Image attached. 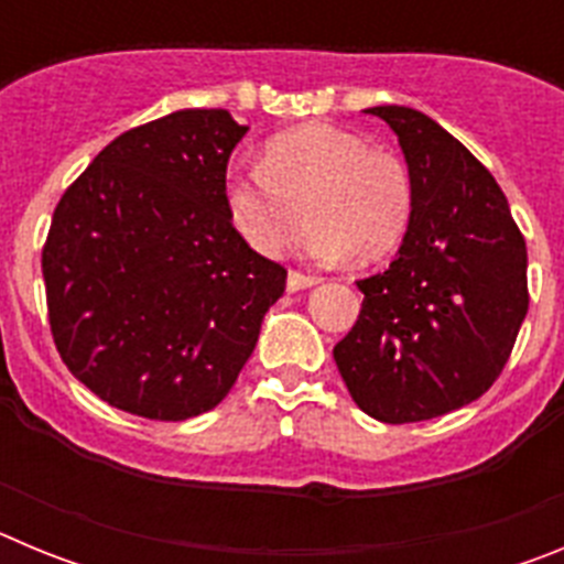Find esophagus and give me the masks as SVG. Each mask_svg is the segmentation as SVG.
Wrapping results in <instances>:
<instances>
[{"mask_svg":"<svg viewBox=\"0 0 564 564\" xmlns=\"http://www.w3.org/2000/svg\"><path fill=\"white\" fill-rule=\"evenodd\" d=\"M318 276H311V273L302 271H291L288 273V291H305V288L316 285Z\"/></svg>","mask_w":564,"mask_h":564,"instance_id":"1","label":"esophagus"}]
</instances>
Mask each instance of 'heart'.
Wrapping results in <instances>:
<instances>
[{
  "mask_svg": "<svg viewBox=\"0 0 564 564\" xmlns=\"http://www.w3.org/2000/svg\"><path fill=\"white\" fill-rule=\"evenodd\" d=\"M223 203L234 231L262 257H279L311 223L302 251L316 262H376L410 231L415 183L395 152L367 147L361 134L307 123L276 134L259 169L231 166Z\"/></svg>",
  "mask_w": 564,
  "mask_h": 564,
  "instance_id": "1",
  "label": "heart"
}]
</instances>
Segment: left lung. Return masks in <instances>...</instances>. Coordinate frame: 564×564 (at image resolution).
Wrapping results in <instances>:
<instances>
[{"instance_id": "left-lung-1", "label": "left lung", "mask_w": 564, "mask_h": 564, "mask_svg": "<svg viewBox=\"0 0 564 564\" xmlns=\"http://www.w3.org/2000/svg\"><path fill=\"white\" fill-rule=\"evenodd\" d=\"M403 149L415 212L390 268L358 279L356 325L333 358L358 410L417 423L500 378L528 313V251L506 194L430 115L372 107Z\"/></svg>"}]
</instances>
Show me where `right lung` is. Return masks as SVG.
<instances>
[{
    "mask_svg": "<svg viewBox=\"0 0 564 564\" xmlns=\"http://www.w3.org/2000/svg\"><path fill=\"white\" fill-rule=\"evenodd\" d=\"M248 127L181 109L118 134L62 194L42 273L67 370L149 421L214 410L257 347L288 271L246 246L223 203Z\"/></svg>",
    "mask_w": 564,
    "mask_h": 564,
    "instance_id": "obj_1",
    "label": "right lung"
}]
</instances>
